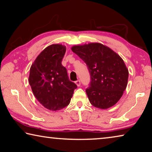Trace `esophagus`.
Returning <instances> with one entry per match:
<instances>
[{
  "instance_id": "obj_1",
  "label": "esophagus",
  "mask_w": 152,
  "mask_h": 152,
  "mask_svg": "<svg viewBox=\"0 0 152 152\" xmlns=\"http://www.w3.org/2000/svg\"><path fill=\"white\" fill-rule=\"evenodd\" d=\"M75 84L77 85V86H80V81L78 80H77V81L75 82Z\"/></svg>"
}]
</instances>
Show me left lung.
<instances>
[{
	"label": "left lung",
	"mask_w": 152,
	"mask_h": 152,
	"mask_svg": "<svg viewBox=\"0 0 152 152\" xmlns=\"http://www.w3.org/2000/svg\"><path fill=\"white\" fill-rule=\"evenodd\" d=\"M71 50L88 68L91 82L86 92L91 104L107 109L116 104L127 88L129 76L120 56L100 43L74 45Z\"/></svg>",
	"instance_id": "1"
}]
</instances>
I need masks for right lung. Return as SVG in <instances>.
I'll use <instances>...</instances> for the list:
<instances>
[{"mask_svg": "<svg viewBox=\"0 0 152 152\" xmlns=\"http://www.w3.org/2000/svg\"><path fill=\"white\" fill-rule=\"evenodd\" d=\"M65 45L55 43L45 48L30 68L29 82L33 94L48 110H59L70 104L77 86L70 81L61 60Z\"/></svg>", "mask_w": 152, "mask_h": 152, "instance_id": "right-lung-1", "label": "right lung"}]
</instances>
